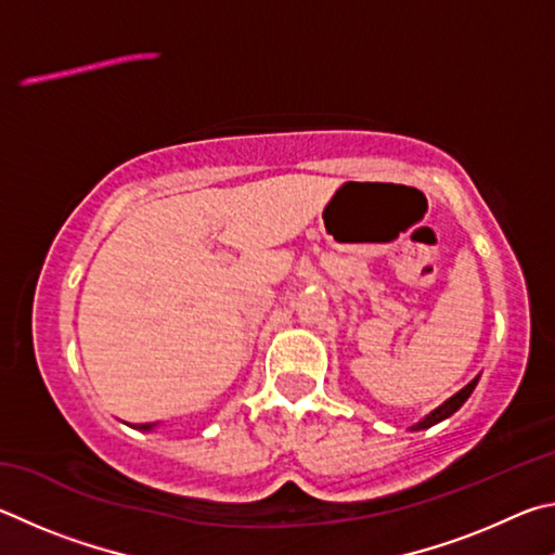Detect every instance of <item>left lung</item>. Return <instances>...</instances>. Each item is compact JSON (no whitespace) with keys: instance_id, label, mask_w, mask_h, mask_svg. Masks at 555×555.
<instances>
[{"instance_id":"8db88e82","label":"left lung","mask_w":555,"mask_h":555,"mask_svg":"<svg viewBox=\"0 0 555 555\" xmlns=\"http://www.w3.org/2000/svg\"><path fill=\"white\" fill-rule=\"evenodd\" d=\"M478 380H480V375H475L473 380L463 387V390H459V392H455L453 397H449V400H446L443 404L436 406V410H434V412H429V414H426L422 422L412 424V426H410V431H422V429H429V426L439 424V422H443V420H449V416H451V414H455V412H459L461 406L465 404V400H468V397L473 395V390H475V385H478Z\"/></svg>"}]
</instances>
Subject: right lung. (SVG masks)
<instances>
[{
  "mask_svg": "<svg viewBox=\"0 0 555 555\" xmlns=\"http://www.w3.org/2000/svg\"><path fill=\"white\" fill-rule=\"evenodd\" d=\"M135 429H139V431H153L155 424H139V426H135Z\"/></svg>",
  "mask_w": 555,
  "mask_h": 555,
  "instance_id": "obj_1",
  "label": "right lung"
}]
</instances>
